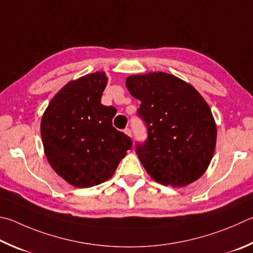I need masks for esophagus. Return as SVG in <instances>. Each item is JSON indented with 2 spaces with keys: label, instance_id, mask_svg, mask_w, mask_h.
Segmentation results:
<instances>
[{
  "label": "esophagus",
  "instance_id": "34e87169",
  "mask_svg": "<svg viewBox=\"0 0 253 253\" xmlns=\"http://www.w3.org/2000/svg\"><path fill=\"white\" fill-rule=\"evenodd\" d=\"M124 132H125V134L128 135V136H131L132 135L130 128H125V130H124Z\"/></svg>",
  "mask_w": 253,
  "mask_h": 253
}]
</instances>
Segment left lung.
Listing matches in <instances>:
<instances>
[{
  "label": "left lung",
  "mask_w": 253,
  "mask_h": 253,
  "mask_svg": "<svg viewBox=\"0 0 253 253\" xmlns=\"http://www.w3.org/2000/svg\"><path fill=\"white\" fill-rule=\"evenodd\" d=\"M129 93L140 100L137 116L147 138L136 154L150 177L183 187L203 176L212 158L217 127L208 105L191 85L167 73L129 76Z\"/></svg>",
  "instance_id": "8db88e82"
}]
</instances>
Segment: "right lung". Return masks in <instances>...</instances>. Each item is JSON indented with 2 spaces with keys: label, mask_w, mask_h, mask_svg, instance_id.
<instances>
[{
  "label": "right lung",
  "mask_w": 253,
  "mask_h": 253,
  "mask_svg": "<svg viewBox=\"0 0 253 253\" xmlns=\"http://www.w3.org/2000/svg\"><path fill=\"white\" fill-rule=\"evenodd\" d=\"M106 85L103 72L70 82L50 100L41 122L49 165L77 188L112 178L132 146L130 137L113 126L116 108L100 103Z\"/></svg>",
  "instance_id": "obj_1"
}]
</instances>
